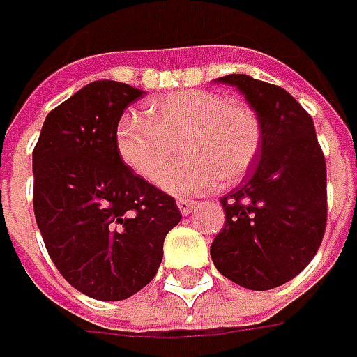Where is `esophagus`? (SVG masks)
Returning a JSON list of instances; mask_svg holds the SVG:
<instances>
[{
  "label": "esophagus",
  "mask_w": 357,
  "mask_h": 357,
  "mask_svg": "<svg viewBox=\"0 0 357 357\" xmlns=\"http://www.w3.org/2000/svg\"><path fill=\"white\" fill-rule=\"evenodd\" d=\"M176 206H178V211H181L183 214H190V213H192V208L197 206V200L178 199V200H176Z\"/></svg>",
  "instance_id": "esophagus-1"
}]
</instances>
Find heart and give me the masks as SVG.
I'll list each match as a JSON object with an SVG mask.
<instances>
[{
  "label": "heart",
  "mask_w": 357,
  "mask_h": 357,
  "mask_svg": "<svg viewBox=\"0 0 357 357\" xmlns=\"http://www.w3.org/2000/svg\"><path fill=\"white\" fill-rule=\"evenodd\" d=\"M149 119L125 113L115 144L121 160L146 183L157 185L183 144L185 163L162 179L174 195H195L234 185L250 171L262 144V125L250 105L228 101L206 89H186L149 105Z\"/></svg>",
  "instance_id": "b5f03b06"
}]
</instances>
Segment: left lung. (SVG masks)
I'll list each match as a JSON object with an SVG mask.
<instances>
[{
    "mask_svg": "<svg viewBox=\"0 0 357 357\" xmlns=\"http://www.w3.org/2000/svg\"><path fill=\"white\" fill-rule=\"evenodd\" d=\"M216 83L244 95L260 119L262 144L252 176L220 199L227 220L211 256L228 280L270 290L298 276L322 244L326 160L314 121L288 91L236 73Z\"/></svg>",
    "mask_w": 357,
    "mask_h": 357,
    "instance_id": "8db88e82",
    "label": "left lung"
}]
</instances>
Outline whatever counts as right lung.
Returning <instances> with one entry per match:
<instances>
[{"mask_svg":"<svg viewBox=\"0 0 357 357\" xmlns=\"http://www.w3.org/2000/svg\"><path fill=\"white\" fill-rule=\"evenodd\" d=\"M144 91L93 81L55 107L33 149V211L53 264L79 292L117 302L155 278L183 214L121 160L123 111Z\"/></svg>","mask_w":357,"mask_h":357,"instance_id":"right-lung-1","label":"right lung"}]
</instances>
